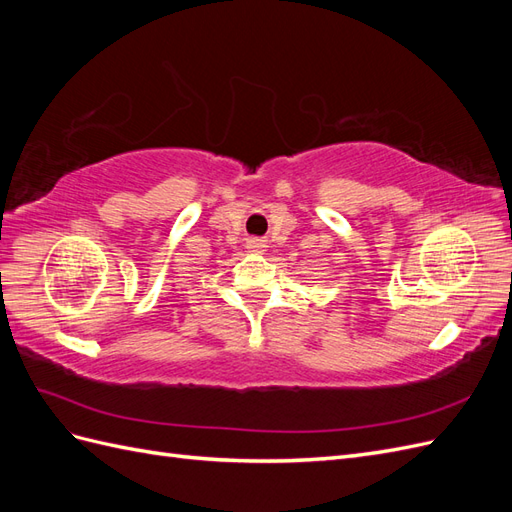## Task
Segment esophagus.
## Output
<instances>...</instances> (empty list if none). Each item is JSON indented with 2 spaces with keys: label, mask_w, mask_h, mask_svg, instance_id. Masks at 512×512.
Listing matches in <instances>:
<instances>
[{
  "label": "esophagus",
  "mask_w": 512,
  "mask_h": 512,
  "mask_svg": "<svg viewBox=\"0 0 512 512\" xmlns=\"http://www.w3.org/2000/svg\"><path fill=\"white\" fill-rule=\"evenodd\" d=\"M245 245H247V250L254 252V254H262V252H267V243L262 241V239H250V241H247Z\"/></svg>",
  "instance_id": "obj_1"
}]
</instances>
